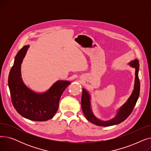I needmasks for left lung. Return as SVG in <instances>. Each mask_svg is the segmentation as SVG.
<instances>
[{
	"label": "left lung",
	"instance_id": "obj_1",
	"mask_svg": "<svg viewBox=\"0 0 151 151\" xmlns=\"http://www.w3.org/2000/svg\"><path fill=\"white\" fill-rule=\"evenodd\" d=\"M130 65L132 67L135 68V80H134V90L127 101L120 108L117 116L113 119L108 121H102L94 116L91 108L89 94L84 89H83L81 97V108L86 118L89 122L99 126L108 127L120 124L121 122L125 121L132 113L139 96L140 82L138 77L139 64L138 60L135 59L130 62Z\"/></svg>",
	"mask_w": 151,
	"mask_h": 151
}]
</instances>
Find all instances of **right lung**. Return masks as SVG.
<instances>
[{
	"label": "right lung",
	"mask_w": 151,
	"mask_h": 151,
	"mask_svg": "<svg viewBox=\"0 0 151 151\" xmlns=\"http://www.w3.org/2000/svg\"><path fill=\"white\" fill-rule=\"evenodd\" d=\"M29 47L23 46L16 55L9 76L12 104L22 117L34 121H46L52 118L58 109L62 93L70 84L58 81L47 92L37 93L25 86L21 78V65Z\"/></svg>",
	"instance_id": "right-lung-1"
}]
</instances>
